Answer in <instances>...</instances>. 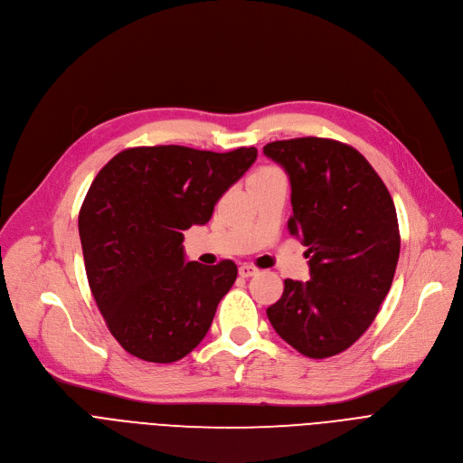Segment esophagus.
I'll return each instance as SVG.
<instances>
[{"label": "esophagus", "instance_id": "esophagus-1", "mask_svg": "<svg viewBox=\"0 0 463 463\" xmlns=\"http://www.w3.org/2000/svg\"><path fill=\"white\" fill-rule=\"evenodd\" d=\"M258 273V269L254 266H249V263H243V266L240 268V277L241 279H249V277H254Z\"/></svg>", "mask_w": 463, "mask_h": 463}]
</instances>
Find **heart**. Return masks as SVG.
Wrapping results in <instances>:
<instances>
[{"instance_id":"obj_1","label":"heart","mask_w":463,"mask_h":463,"mask_svg":"<svg viewBox=\"0 0 463 463\" xmlns=\"http://www.w3.org/2000/svg\"><path fill=\"white\" fill-rule=\"evenodd\" d=\"M263 170H269V168H261V170H258V172H263Z\"/></svg>"}]
</instances>
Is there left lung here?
Wrapping results in <instances>:
<instances>
[{
	"label": "left lung",
	"mask_w": 463,
	"mask_h": 463,
	"mask_svg": "<svg viewBox=\"0 0 463 463\" xmlns=\"http://www.w3.org/2000/svg\"><path fill=\"white\" fill-rule=\"evenodd\" d=\"M263 154L289 175L288 229L309 258V280H284L269 322L306 357L337 355L370 327L392 286L402 245L392 195L355 148L334 139L275 141Z\"/></svg>",
	"instance_id": "left-lung-1"
}]
</instances>
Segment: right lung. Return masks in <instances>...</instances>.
Returning a JSON list of instances; mask_svg holds the SVG:
<instances>
[{"mask_svg": "<svg viewBox=\"0 0 463 463\" xmlns=\"http://www.w3.org/2000/svg\"><path fill=\"white\" fill-rule=\"evenodd\" d=\"M256 156L252 146L227 154L139 146L117 154L97 174L79 214L86 275L128 354L174 363L207 335L238 268L232 260L186 261L183 231L211 220Z\"/></svg>", "mask_w": 463, "mask_h": 463, "instance_id": "right-lung-1", "label": "right lung"}]
</instances>
